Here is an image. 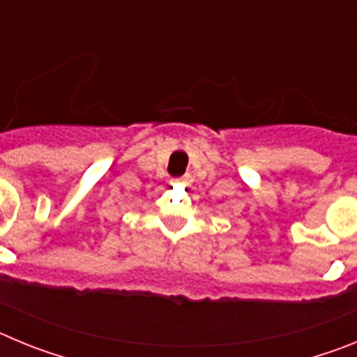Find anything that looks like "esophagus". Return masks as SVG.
I'll return each mask as SVG.
<instances>
[{
  "label": "esophagus",
  "mask_w": 357,
  "mask_h": 357,
  "mask_svg": "<svg viewBox=\"0 0 357 357\" xmlns=\"http://www.w3.org/2000/svg\"><path fill=\"white\" fill-rule=\"evenodd\" d=\"M176 182H181V184H189V182H191V176L184 175V176H181V178H178Z\"/></svg>",
  "instance_id": "esophagus-1"
}]
</instances>
